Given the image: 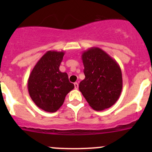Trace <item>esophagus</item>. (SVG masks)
Listing matches in <instances>:
<instances>
[{
	"label": "esophagus",
	"mask_w": 152,
	"mask_h": 152,
	"mask_svg": "<svg viewBox=\"0 0 152 152\" xmlns=\"http://www.w3.org/2000/svg\"><path fill=\"white\" fill-rule=\"evenodd\" d=\"M74 87L75 89H78V87H79V84L77 82H75L74 83Z\"/></svg>",
	"instance_id": "esophagus-1"
}]
</instances>
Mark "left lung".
Listing matches in <instances>:
<instances>
[{"label":"left lung","instance_id":"obj_1","mask_svg":"<svg viewBox=\"0 0 152 152\" xmlns=\"http://www.w3.org/2000/svg\"><path fill=\"white\" fill-rule=\"evenodd\" d=\"M85 78L79 90L89 105L101 111L115 104L123 87L122 73L118 62L104 50L93 47L82 54Z\"/></svg>","mask_w":152,"mask_h":152}]
</instances>
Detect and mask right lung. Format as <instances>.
<instances>
[{
	"label": "right lung",
	"mask_w": 152,
	"mask_h": 152,
	"mask_svg": "<svg viewBox=\"0 0 152 152\" xmlns=\"http://www.w3.org/2000/svg\"><path fill=\"white\" fill-rule=\"evenodd\" d=\"M64 51L48 50L37 62L29 75V96L39 108L48 113L56 112L65 96L74 88L67 73L59 70Z\"/></svg>",
	"instance_id": "right-lung-1"
}]
</instances>
